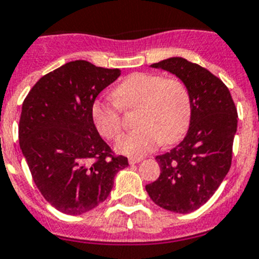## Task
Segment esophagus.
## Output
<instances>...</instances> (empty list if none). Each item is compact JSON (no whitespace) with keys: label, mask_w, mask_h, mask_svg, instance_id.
Here are the masks:
<instances>
[{"label":"esophagus","mask_w":259,"mask_h":259,"mask_svg":"<svg viewBox=\"0 0 259 259\" xmlns=\"http://www.w3.org/2000/svg\"><path fill=\"white\" fill-rule=\"evenodd\" d=\"M142 160V158H129L130 164H136V163H140Z\"/></svg>","instance_id":"obj_1"}]
</instances>
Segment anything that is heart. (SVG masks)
<instances>
[{"label": "heart", "instance_id": "heart-1", "mask_svg": "<svg viewBox=\"0 0 259 259\" xmlns=\"http://www.w3.org/2000/svg\"><path fill=\"white\" fill-rule=\"evenodd\" d=\"M116 103L97 100L91 109L92 121L106 140L121 134L122 109L138 108V129L121 137L116 143L119 154L140 158L160 142L170 145L180 140L190 125L191 101L186 85L178 79H164L156 73L137 72L113 89Z\"/></svg>", "mask_w": 259, "mask_h": 259}]
</instances>
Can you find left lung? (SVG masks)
Masks as SVG:
<instances>
[{
    "instance_id": "8db88e82",
    "label": "left lung",
    "mask_w": 259,
    "mask_h": 259,
    "mask_svg": "<svg viewBox=\"0 0 259 259\" xmlns=\"http://www.w3.org/2000/svg\"><path fill=\"white\" fill-rule=\"evenodd\" d=\"M150 67L172 73L186 85L191 118L183 141L155 156L160 175L146 191L163 209L190 213L207 203L229 171L237 109L225 84L199 64L168 58Z\"/></svg>"
}]
</instances>
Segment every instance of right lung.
Listing matches in <instances>:
<instances>
[{
    "label": "right lung",
    "mask_w": 259,
    "mask_h": 259,
    "mask_svg": "<svg viewBox=\"0 0 259 259\" xmlns=\"http://www.w3.org/2000/svg\"><path fill=\"white\" fill-rule=\"evenodd\" d=\"M119 75L118 68L69 62L39 79L23 101L19 146L38 190L63 213L96 208L129 166L127 158L112 155L91 114L100 92Z\"/></svg>",
    "instance_id": "1"
}]
</instances>
